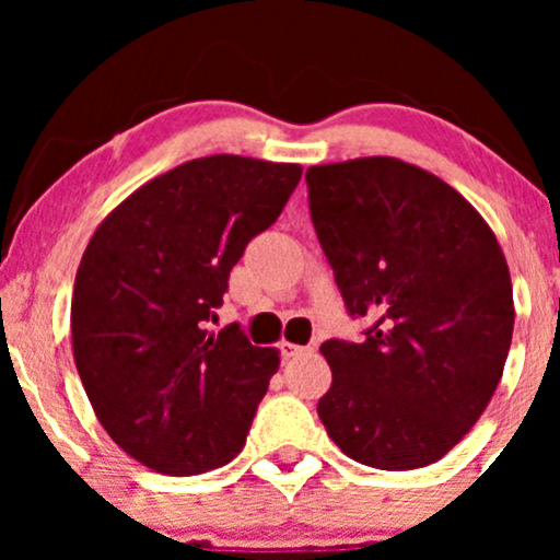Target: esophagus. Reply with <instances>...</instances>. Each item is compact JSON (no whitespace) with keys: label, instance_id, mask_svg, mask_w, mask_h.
<instances>
[{"label":"esophagus","instance_id":"1","mask_svg":"<svg viewBox=\"0 0 560 560\" xmlns=\"http://www.w3.org/2000/svg\"><path fill=\"white\" fill-rule=\"evenodd\" d=\"M279 350H281V355H284V358H294V355H302V352H307V347H300V345H292V342H281Z\"/></svg>","mask_w":560,"mask_h":560}]
</instances>
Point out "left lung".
Returning a JSON list of instances; mask_svg holds the SVG:
<instances>
[{
    "instance_id": "obj_1",
    "label": "left lung",
    "mask_w": 560,
    "mask_h": 560,
    "mask_svg": "<svg viewBox=\"0 0 560 560\" xmlns=\"http://www.w3.org/2000/svg\"><path fill=\"white\" fill-rule=\"evenodd\" d=\"M311 218L363 342L320 345L318 416L347 458L384 471L440 460L498 389L513 287L492 229L419 165L355 158L305 173Z\"/></svg>"
}]
</instances>
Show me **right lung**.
<instances>
[{
    "label": "right lung",
    "mask_w": 560,
    "mask_h": 560,
    "mask_svg": "<svg viewBox=\"0 0 560 560\" xmlns=\"http://www.w3.org/2000/svg\"><path fill=\"white\" fill-rule=\"evenodd\" d=\"M300 176L298 163L189 160L139 186L89 240L70 302L75 369L105 432L141 466L189 477L242 453L279 350L210 320Z\"/></svg>",
    "instance_id": "add662e5"
}]
</instances>
